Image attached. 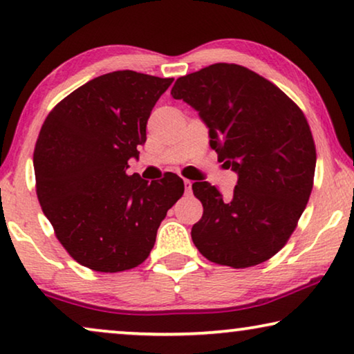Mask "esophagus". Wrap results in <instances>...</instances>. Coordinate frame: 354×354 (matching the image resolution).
<instances>
[{"instance_id":"1","label":"esophagus","mask_w":354,"mask_h":354,"mask_svg":"<svg viewBox=\"0 0 354 354\" xmlns=\"http://www.w3.org/2000/svg\"><path fill=\"white\" fill-rule=\"evenodd\" d=\"M183 185H185V192L187 193H192V180H183Z\"/></svg>"}]
</instances>
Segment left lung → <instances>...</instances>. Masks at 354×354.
<instances>
[{"label": "left lung", "mask_w": 354, "mask_h": 354, "mask_svg": "<svg viewBox=\"0 0 354 354\" xmlns=\"http://www.w3.org/2000/svg\"><path fill=\"white\" fill-rule=\"evenodd\" d=\"M171 95L198 111L219 161L239 174L230 198L209 182L192 185L203 205L193 243L211 263L234 269L270 259L313 190L316 145L303 111L272 82L227 62L180 77Z\"/></svg>", "instance_id": "left-lung-1"}]
</instances>
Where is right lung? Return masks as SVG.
I'll return each instance as SVG.
<instances>
[{
  "label": "right lung",
  "mask_w": 354,
  "mask_h": 354,
  "mask_svg": "<svg viewBox=\"0 0 354 354\" xmlns=\"http://www.w3.org/2000/svg\"><path fill=\"white\" fill-rule=\"evenodd\" d=\"M172 82L109 72L67 95L41 125L33 151L38 201L67 253L96 272L142 264L183 195L172 172L151 183L127 176L151 109Z\"/></svg>",
  "instance_id": "right-lung-1"
}]
</instances>
